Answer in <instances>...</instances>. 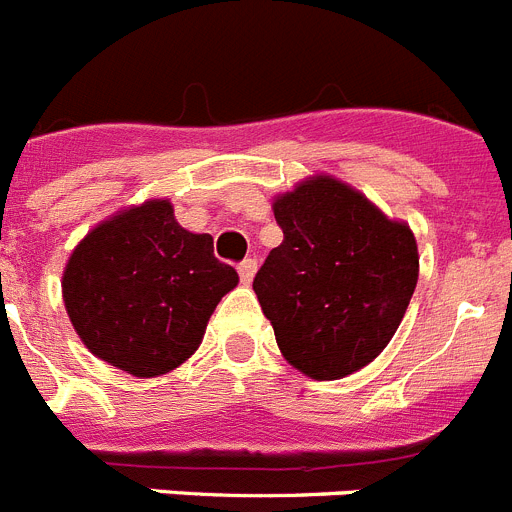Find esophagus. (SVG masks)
<instances>
[{
    "label": "esophagus",
    "instance_id": "obj_1",
    "mask_svg": "<svg viewBox=\"0 0 512 512\" xmlns=\"http://www.w3.org/2000/svg\"><path fill=\"white\" fill-rule=\"evenodd\" d=\"M256 269H259V264H256V259H246L241 266H238V274H241V282L243 284H251L253 277H256Z\"/></svg>",
    "mask_w": 512,
    "mask_h": 512
}]
</instances>
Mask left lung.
Masks as SVG:
<instances>
[{"mask_svg":"<svg viewBox=\"0 0 512 512\" xmlns=\"http://www.w3.org/2000/svg\"><path fill=\"white\" fill-rule=\"evenodd\" d=\"M284 241L253 279L284 359L310 379L372 364L400 328L418 284V243L364 192L312 174L274 197Z\"/></svg>","mask_w":512,"mask_h":512,"instance_id":"left-lung-1","label":"left lung"}]
</instances>
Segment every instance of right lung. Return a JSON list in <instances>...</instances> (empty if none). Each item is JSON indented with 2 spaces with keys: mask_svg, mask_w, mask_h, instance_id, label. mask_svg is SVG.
Listing matches in <instances>:
<instances>
[{
  "mask_svg": "<svg viewBox=\"0 0 512 512\" xmlns=\"http://www.w3.org/2000/svg\"><path fill=\"white\" fill-rule=\"evenodd\" d=\"M238 271L212 256V235L176 223L166 197L94 225L63 266L76 336L97 359L140 379L161 377L200 348Z\"/></svg>",
  "mask_w": 512,
  "mask_h": 512,
  "instance_id": "right-lung-1",
  "label": "right lung"
}]
</instances>
